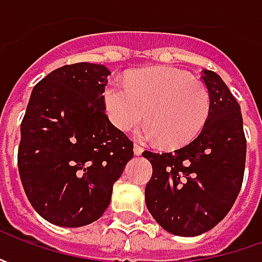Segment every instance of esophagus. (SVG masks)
Returning a JSON list of instances; mask_svg holds the SVG:
<instances>
[{
    "instance_id": "obj_1",
    "label": "esophagus",
    "mask_w": 262,
    "mask_h": 262,
    "mask_svg": "<svg viewBox=\"0 0 262 262\" xmlns=\"http://www.w3.org/2000/svg\"><path fill=\"white\" fill-rule=\"evenodd\" d=\"M143 151H144V148H143L141 146H138V144H136V146H134V153H136L137 156H140Z\"/></svg>"
}]
</instances>
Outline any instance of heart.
<instances>
[{"instance_id":"1","label":"heart","mask_w":262,"mask_h":262,"mask_svg":"<svg viewBox=\"0 0 262 262\" xmlns=\"http://www.w3.org/2000/svg\"><path fill=\"white\" fill-rule=\"evenodd\" d=\"M103 105L111 124L126 133L144 116L143 136L166 147L191 143L206 125L211 97L207 87L186 73L170 67L140 70L125 83L109 81Z\"/></svg>"}]
</instances>
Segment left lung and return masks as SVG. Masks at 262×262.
Masks as SVG:
<instances>
[{
    "instance_id": "obj_1",
    "label": "left lung",
    "mask_w": 262,
    "mask_h": 262,
    "mask_svg": "<svg viewBox=\"0 0 262 262\" xmlns=\"http://www.w3.org/2000/svg\"><path fill=\"white\" fill-rule=\"evenodd\" d=\"M203 81L211 109L198 137L173 153H143L153 167L147 208L178 236H198L220 223L236 201L245 172L241 106L214 71L204 70Z\"/></svg>"
}]
</instances>
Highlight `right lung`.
Wrapping results in <instances>:
<instances>
[{"label":"right lung","instance_id":"obj_1","mask_svg":"<svg viewBox=\"0 0 262 262\" xmlns=\"http://www.w3.org/2000/svg\"><path fill=\"white\" fill-rule=\"evenodd\" d=\"M109 74L90 62L56 68L33 87L21 121L20 179L33 208L56 226L96 222L134 156L105 114Z\"/></svg>","mask_w":262,"mask_h":262}]
</instances>
